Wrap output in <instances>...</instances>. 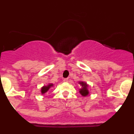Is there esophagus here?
<instances>
[{"label":"esophagus","mask_w":134,"mask_h":134,"mask_svg":"<svg viewBox=\"0 0 134 134\" xmlns=\"http://www.w3.org/2000/svg\"><path fill=\"white\" fill-rule=\"evenodd\" d=\"M64 82H67L68 81V79H64L63 80Z\"/></svg>","instance_id":"esophagus-1"}]
</instances>
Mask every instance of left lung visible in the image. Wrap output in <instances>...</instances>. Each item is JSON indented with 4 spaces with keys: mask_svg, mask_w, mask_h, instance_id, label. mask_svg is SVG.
Instances as JSON below:
<instances>
[{
    "mask_svg": "<svg viewBox=\"0 0 134 134\" xmlns=\"http://www.w3.org/2000/svg\"><path fill=\"white\" fill-rule=\"evenodd\" d=\"M79 84L81 87L79 89V93L83 97H86L89 94V91H88V85H87L86 82L84 81H79Z\"/></svg>",
    "mask_w": 134,
    "mask_h": 134,
    "instance_id": "8db88e82",
    "label": "left lung"
}]
</instances>
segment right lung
I'll return each instance as SVG.
<instances>
[{
  "label": "right lung",
  "instance_id": "add662e5",
  "mask_svg": "<svg viewBox=\"0 0 134 134\" xmlns=\"http://www.w3.org/2000/svg\"><path fill=\"white\" fill-rule=\"evenodd\" d=\"M54 86V85L52 83H49L48 85H46V86H43L41 87V94H45L48 92V91L49 90V88L51 87H52Z\"/></svg>",
  "mask_w": 134,
  "mask_h": 134
}]
</instances>
